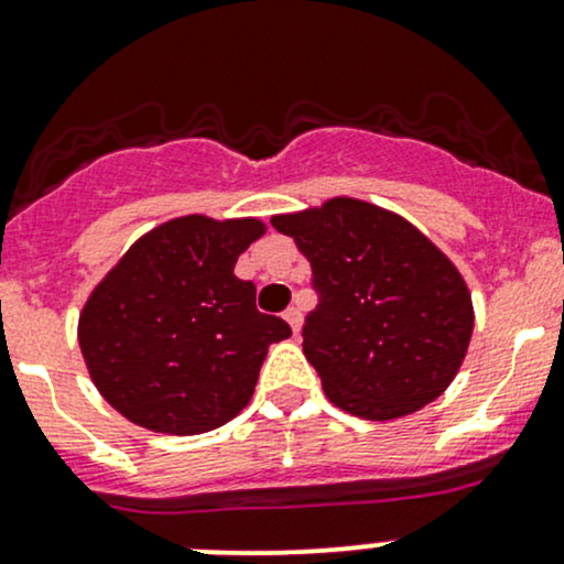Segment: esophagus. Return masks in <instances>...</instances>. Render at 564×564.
<instances>
[{"instance_id":"34e87169","label":"esophagus","mask_w":564,"mask_h":564,"mask_svg":"<svg viewBox=\"0 0 564 564\" xmlns=\"http://www.w3.org/2000/svg\"><path fill=\"white\" fill-rule=\"evenodd\" d=\"M283 318L289 322V327H292L294 335H300V329H303V314H300V308H289Z\"/></svg>"}]
</instances>
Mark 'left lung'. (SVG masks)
<instances>
[{
  "instance_id": "1",
  "label": "left lung",
  "mask_w": 564,
  "mask_h": 564,
  "mask_svg": "<svg viewBox=\"0 0 564 564\" xmlns=\"http://www.w3.org/2000/svg\"><path fill=\"white\" fill-rule=\"evenodd\" d=\"M311 261L318 308L303 351L324 395L362 420H398L456 379L475 308L458 267L401 215L351 196L272 215Z\"/></svg>"
}]
</instances>
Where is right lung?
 I'll return each mask as SVG.
<instances>
[{
	"label": "right lung",
	"mask_w": 564,
	"mask_h": 564,
	"mask_svg": "<svg viewBox=\"0 0 564 564\" xmlns=\"http://www.w3.org/2000/svg\"><path fill=\"white\" fill-rule=\"evenodd\" d=\"M259 218L182 215L155 226L106 272L78 314V346L100 395L155 434L220 429L248 406L283 318L256 311L235 275Z\"/></svg>",
	"instance_id": "right-lung-1"
}]
</instances>
